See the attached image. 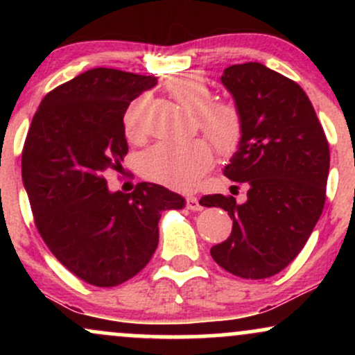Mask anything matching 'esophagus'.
I'll return each instance as SVG.
<instances>
[{
  "instance_id": "esophagus-1",
  "label": "esophagus",
  "mask_w": 355,
  "mask_h": 355,
  "mask_svg": "<svg viewBox=\"0 0 355 355\" xmlns=\"http://www.w3.org/2000/svg\"><path fill=\"white\" fill-rule=\"evenodd\" d=\"M187 209L191 211H200L203 210V207L200 205V202H198L197 197H187Z\"/></svg>"
}]
</instances>
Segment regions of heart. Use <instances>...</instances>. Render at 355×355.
Here are the masks:
<instances>
[{
	"label": "heart",
	"instance_id": "1",
	"mask_svg": "<svg viewBox=\"0 0 355 355\" xmlns=\"http://www.w3.org/2000/svg\"><path fill=\"white\" fill-rule=\"evenodd\" d=\"M166 92L182 107L195 113L197 125L222 155H232L239 148L243 135L240 110L229 101H211V92L205 78L197 73H182L166 81ZM141 103L137 101L125 112L123 128L130 140L141 138ZM214 164L209 141L193 138L187 141H158L140 158V170L150 180L175 190H191Z\"/></svg>",
	"mask_w": 355,
	"mask_h": 355
}]
</instances>
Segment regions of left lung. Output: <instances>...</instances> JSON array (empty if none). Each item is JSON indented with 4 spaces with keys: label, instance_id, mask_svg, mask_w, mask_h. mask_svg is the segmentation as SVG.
<instances>
[{
    "label": "left lung",
    "instance_id": "obj_1",
    "mask_svg": "<svg viewBox=\"0 0 355 355\" xmlns=\"http://www.w3.org/2000/svg\"><path fill=\"white\" fill-rule=\"evenodd\" d=\"M220 81L243 118V135L223 175L247 185V202L205 195L234 220L211 247L220 267L242 279H267L299 255L325 203L329 144L311 100L295 81L262 63L232 64Z\"/></svg>",
    "mask_w": 355,
    "mask_h": 355
}]
</instances>
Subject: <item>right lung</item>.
Returning a JSON list of instances; mask_svg holds the SVG:
<instances>
[{"instance_id":"obj_1","label":"right lung","mask_w":355,"mask_h":355,"mask_svg":"<svg viewBox=\"0 0 355 355\" xmlns=\"http://www.w3.org/2000/svg\"><path fill=\"white\" fill-rule=\"evenodd\" d=\"M157 76L93 68L56 87L40 103L24 141L23 185L51 254L96 287L132 279L158 245L162 211L185 198L157 183L110 191L103 173L120 170L130 101Z\"/></svg>"}]
</instances>
